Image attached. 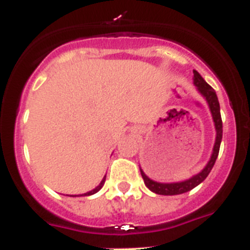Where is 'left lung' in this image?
<instances>
[{
	"mask_svg": "<svg viewBox=\"0 0 250 250\" xmlns=\"http://www.w3.org/2000/svg\"><path fill=\"white\" fill-rule=\"evenodd\" d=\"M194 74V85L198 87L200 94L203 95L207 100L208 105H209V109H210L211 116H213L214 125H215V131H216V138H215V144L213 147V154L210 156V160L208 161V164L205 165L204 169L200 171L199 174L191 176L190 179L184 180V182L179 183H158L154 182L151 179L147 178L145 175V173L140 169V173L143 179H144V183L152 193L160 194V195H178V194L187 193V191L191 190L195 187L200 184L202 182H204L205 178L209 175L210 170L213 169L214 164H215V160L218 158V154H219L220 149V143H222L223 138V123H222V116H220V106L219 101H218V96H216L215 91L211 87L209 83H207V81L200 76V74L196 70L193 71Z\"/></svg>",
	"mask_w": 250,
	"mask_h": 250,
	"instance_id": "1",
	"label": "left lung"
}]
</instances>
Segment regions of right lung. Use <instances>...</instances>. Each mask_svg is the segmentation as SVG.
I'll return each mask as SVG.
<instances>
[{
    "mask_svg": "<svg viewBox=\"0 0 250 250\" xmlns=\"http://www.w3.org/2000/svg\"><path fill=\"white\" fill-rule=\"evenodd\" d=\"M105 179H106V175H105V176H104V179H103V180H101V183H100V184H99V185H98V187L95 188L94 190H91V191H87V193L83 194V195H81V196H87V195H92V194H95V193H98V191H99V190H100L101 188H103L104 183H105Z\"/></svg>",
    "mask_w": 250,
    "mask_h": 250,
    "instance_id": "add662e5",
    "label": "right lung"
}]
</instances>
